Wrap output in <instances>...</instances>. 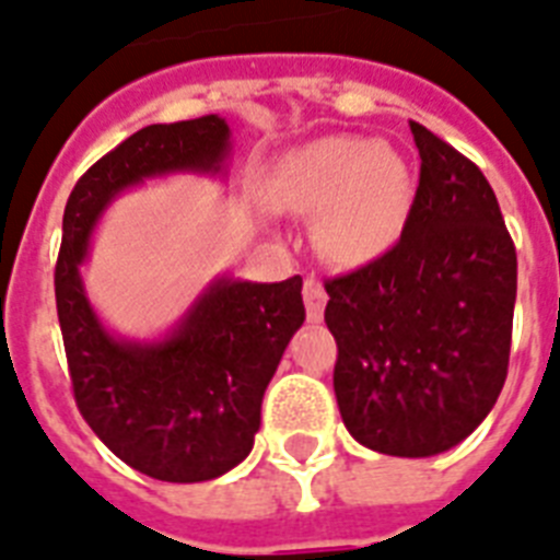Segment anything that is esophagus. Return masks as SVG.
Returning <instances> with one entry per match:
<instances>
[{"label":"esophagus","mask_w":560,"mask_h":560,"mask_svg":"<svg viewBox=\"0 0 560 560\" xmlns=\"http://www.w3.org/2000/svg\"><path fill=\"white\" fill-rule=\"evenodd\" d=\"M303 298H305V312H308V319H312V323H319V319H323V312H326V300H328L323 283L314 280V277H308L303 285Z\"/></svg>","instance_id":"1"}]
</instances>
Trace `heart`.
I'll return each instance as SVG.
<instances>
[{
	"instance_id": "obj_1",
	"label": "heart",
	"mask_w": 560,
	"mask_h": 560,
	"mask_svg": "<svg viewBox=\"0 0 560 560\" xmlns=\"http://www.w3.org/2000/svg\"><path fill=\"white\" fill-rule=\"evenodd\" d=\"M271 200L285 212L317 214L319 255L342 269H360L399 241L413 203V178L390 147L328 136L277 161Z\"/></svg>"
}]
</instances>
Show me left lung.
I'll list each match as a JSON object with an SVG mask.
<instances>
[{"instance_id":"obj_1","label":"left lung","mask_w":560,"mask_h":560,"mask_svg":"<svg viewBox=\"0 0 560 560\" xmlns=\"http://www.w3.org/2000/svg\"><path fill=\"white\" fill-rule=\"evenodd\" d=\"M422 170L402 237L328 280L334 394L348 433L424 458L485 422L508 380L518 262L493 186L422 124Z\"/></svg>"}]
</instances>
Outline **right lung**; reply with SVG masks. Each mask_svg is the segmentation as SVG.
<instances>
[{"mask_svg": "<svg viewBox=\"0 0 560 560\" xmlns=\"http://www.w3.org/2000/svg\"><path fill=\"white\" fill-rule=\"evenodd\" d=\"M229 136L221 116L132 132L81 175L61 221L56 308L75 405L124 465L175 485L218 479L248 456L262 394L305 319L303 277H218L166 337L138 342L104 328L81 262L95 223L124 189L175 172L223 175Z\"/></svg>", "mask_w": 560, "mask_h": 560, "instance_id": "obj_1", "label": "right lung"}]
</instances>
